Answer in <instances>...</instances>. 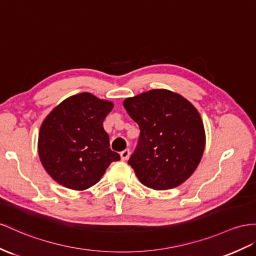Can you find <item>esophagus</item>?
I'll return each mask as SVG.
<instances>
[{"instance_id": "34e87169", "label": "esophagus", "mask_w": 256, "mask_h": 256, "mask_svg": "<svg viewBox=\"0 0 256 256\" xmlns=\"http://www.w3.org/2000/svg\"><path fill=\"white\" fill-rule=\"evenodd\" d=\"M120 156H121V159H122L123 161L128 160V156H130V149L123 150V152L120 154Z\"/></svg>"}]
</instances>
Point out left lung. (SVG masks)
Segmentation results:
<instances>
[{
  "label": "left lung",
  "instance_id": "obj_1",
  "mask_svg": "<svg viewBox=\"0 0 256 256\" xmlns=\"http://www.w3.org/2000/svg\"><path fill=\"white\" fill-rule=\"evenodd\" d=\"M123 106L140 130L128 164L142 184L166 190L190 178L206 146L204 128L192 104L173 92L152 90L126 98Z\"/></svg>",
  "mask_w": 256,
  "mask_h": 256
}]
</instances>
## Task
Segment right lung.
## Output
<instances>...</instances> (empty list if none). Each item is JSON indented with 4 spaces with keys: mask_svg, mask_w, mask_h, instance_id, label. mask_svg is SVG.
<instances>
[{
    "mask_svg": "<svg viewBox=\"0 0 256 256\" xmlns=\"http://www.w3.org/2000/svg\"><path fill=\"white\" fill-rule=\"evenodd\" d=\"M114 104L90 93L64 100L45 118L38 134V156L50 178L74 190L100 182L120 154L110 149L104 130Z\"/></svg>",
    "mask_w": 256,
    "mask_h": 256,
    "instance_id": "obj_1",
    "label": "right lung"
}]
</instances>
